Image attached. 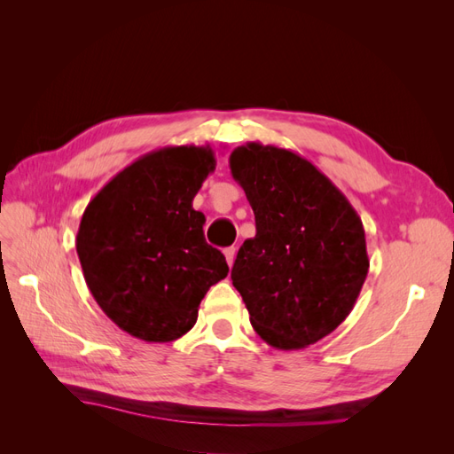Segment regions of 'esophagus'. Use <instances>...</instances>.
<instances>
[{"instance_id": "obj_1", "label": "esophagus", "mask_w": 454, "mask_h": 454, "mask_svg": "<svg viewBox=\"0 0 454 454\" xmlns=\"http://www.w3.org/2000/svg\"><path fill=\"white\" fill-rule=\"evenodd\" d=\"M223 254H225V259H227V263H229V267H232V263H235V257H237V248H225L223 250Z\"/></svg>"}]
</instances>
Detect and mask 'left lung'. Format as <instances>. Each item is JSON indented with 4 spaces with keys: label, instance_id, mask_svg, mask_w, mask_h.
I'll list each match as a JSON object with an SVG mask.
<instances>
[{
    "label": "left lung",
    "instance_id": "1",
    "mask_svg": "<svg viewBox=\"0 0 454 454\" xmlns=\"http://www.w3.org/2000/svg\"><path fill=\"white\" fill-rule=\"evenodd\" d=\"M229 167L255 215L232 286L270 347L314 345L345 322L362 292L369 270L362 219L329 177L290 149L246 144Z\"/></svg>",
    "mask_w": 454,
    "mask_h": 454
}]
</instances>
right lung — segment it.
Wrapping results in <instances>:
<instances>
[{"instance_id": "1", "label": "right lung", "mask_w": 454, "mask_h": 454, "mask_svg": "<svg viewBox=\"0 0 454 454\" xmlns=\"http://www.w3.org/2000/svg\"><path fill=\"white\" fill-rule=\"evenodd\" d=\"M215 168L210 145L162 147L109 180L85 208L77 255L96 303L122 332L170 342L195 325L210 286L229 272L193 208Z\"/></svg>"}]
</instances>
